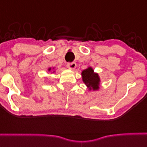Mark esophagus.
I'll use <instances>...</instances> for the list:
<instances>
[{
  "label": "esophagus",
  "instance_id": "1",
  "mask_svg": "<svg viewBox=\"0 0 147 147\" xmlns=\"http://www.w3.org/2000/svg\"><path fill=\"white\" fill-rule=\"evenodd\" d=\"M67 67L70 69H74L76 67V62H68Z\"/></svg>",
  "mask_w": 147,
  "mask_h": 147
}]
</instances>
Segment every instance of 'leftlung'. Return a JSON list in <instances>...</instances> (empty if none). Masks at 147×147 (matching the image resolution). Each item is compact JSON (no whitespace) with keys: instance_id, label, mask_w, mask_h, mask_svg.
Returning <instances> with one entry per match:
<instances>
[{"instance_id":"8db88e82","label":"left lung","mask_w":147,"mask_h":147,"mask_svg":"<svg viewBox=\"0 0 147 147\" xmlns=\"http://www.w3.org/2000/svg\"><path fill=\"white\" fill-rule=\"evenodd\" d=\"M82 75L83 81L88 87L89 88H92V89L94 90L98 89L100 79L98 74L94 73V71L92 68H88L84 70Z\"/></svg>"}]
</instances>
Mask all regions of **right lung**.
Here are the masks:
<instances>
[{"label": "right lung", "instance_id": "1", "mask_svg": "<svg viewBox=\"0 0 147 147\" xmlns=\"http://www.w3.org/2000/svg\"><path fill=\"white\" fill-rule=\"evenodd\" d=\"M50 69H49V71H50Z\"/></svg>", "mask_w": 147, "mask_h": 147}]
</instances>
